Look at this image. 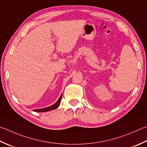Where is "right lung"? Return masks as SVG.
Segmentation results:
<instances>
[{
	"label": "right lung",
	"instance_id": "obj_1",
	"mask_svg": "<svg viewBox=\"0 0 147 147\" xmlns=\"http://www.w3.org/2000/svg\"><path fill=\"white\" fill-rule=\"evenodd\" d=\"M62 94L60 96V98L59 99V100L55 103L53 105H51L50 106H48V107L45 108H42V109H37V110H34V111H37V112H46V111H51V110H53L55 109H56L57 108H58V106H59L60 101H61L62 99Z\"/></svg>",
	"mask_w": 147,
	"mask_h": 147
}]
</instances>
